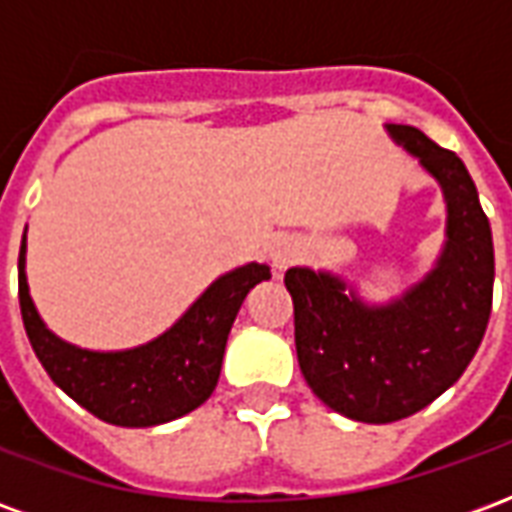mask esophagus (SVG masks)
Listing matches in <instances>:
<instances>
[{"label":"esophagus","instance_id":"34e87169","mask_svg":"<svg viewBox=\"0 0 512 512\" xmlns=\"http://www.w3.org/2000/svg\"><path fill=\"white\" fill-rule=\"evenodd\" d=\"M301 255H304V244H301L296 235H282V238H277L274 246H271V263H274V268H279V271L293 266Z\"/></svg>","mask_w":512,"mask_h":512}]
</instances>
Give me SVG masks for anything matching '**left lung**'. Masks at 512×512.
I'll list each match as a JSON object with an SVG mask.
<instances>
[{
    "label": "left lung",
    "mask_w": 512,
    "mask_h": 512,
    "mask_svg": "<svg viewBox=\"0 0 512 512\" xmlns=\"http://www.w3.org/2000/svg\"><path fill=\"white\" fill-rule=\"evenodd\" d=\"M389 134L444 189L439 266L389 307H367L329 274H285L304 381L337 414L370 425L411 417L447 392L483 343L494 301V241L472 175L419 128Z\"/></svg>",
    "instance_id": "left-lung-1"
}]
</instances>
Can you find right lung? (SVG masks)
Segmentation results:
<instances>
[{
    "label": "right lung",
    "mask_w": 512,
    "mask_h": 512,
    "mask_svg": "<svg viewBox=\"0 0 512 512\" xmlns=\"http://www.w3.org/2000/svg\"><path fill=\"white\" fill-rule=\"evenodd\" d=\"M24 252L27 235L18 252V304L32 351L65 395L98 419L123 428L161 425L189 414L211 397L222 370L227 334L246 293L271 277L268 266L257 263L235 268L216 279L158 340L134 351L95 354L62 343L43 326L29 299Z\"/></svg>",
    "instance_id": "add662e5"
}]
</instances>
